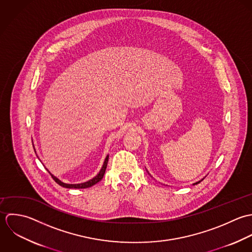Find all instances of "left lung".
I'll return each mask as SVG.
<instances>
[{
  "instance_id": "obj_1",
  "label": "left lung",
  "mask_w": 252,
  "mask_h": 252,
  "mask_svg": "<svg viewBox=\"0 0 252 252\" xmlns=\"http://www.w3.org/2000/svg\"><path fill=\"white\" fill-rule=\"evenodd\" d=\"M202 180H203V179H201V181H202ZM201 181H199V182H196V183H194V185H197V184H199V183H200Z\"/></svg>"
}]
</instances>
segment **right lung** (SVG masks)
<instances>
[{
  "label": "right lung",
  "instance_id": "add662e5",
  "mask_svg": "<svg viewBox=\"0 0 252 252\" xmlns=\"http://www.w3.org/2000/svg\"><path fill=\"white\" fill-rule=\"evenodd\" d=\"M33 147H34V145H33ZM34 150H35V149H34ZM35 153H36V151H35ZM108 158H109V156L106 157V158H105V160H104V162H103V165H102V167H101L100 171H99V173H98L95 177H94L93 179H91V180H89V181H87V182L80 183V184H67V183H64V182L60 181L57 177H55L54 175H52L50 171H49V172H50L52 179H53L57 184H59L60 186L64 187V188H69V189H72V188H73V189H85V188H89V187L94 186V184H96L97 182H99L101 179L103 178L104 173H105V170H106V167H107Z\"/></svg>",
  "mask_w": 252,
  "mask_h": 252
}]
</instances>
